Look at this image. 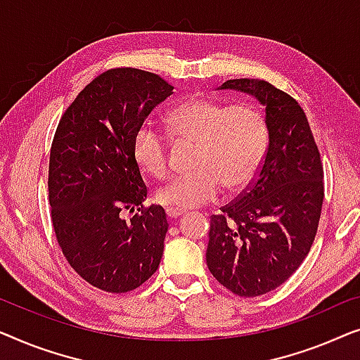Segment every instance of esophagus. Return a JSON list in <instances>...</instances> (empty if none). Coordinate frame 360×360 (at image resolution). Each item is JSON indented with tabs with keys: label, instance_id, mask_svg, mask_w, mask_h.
I'll list each match as a JSON object with an SVG mask.
<instances>
[{
	"label": "esophagus",
	"instance_id": "obj_1",
	"mask_svg": "<svg viewBox=\"0 0 360 360\" xmlns=\"http://www.w3.org/2000/svg\"><path fill=\"white\" fill-rule=\"evenodd\" d=\"M184 214V210L182 209H176V207H166V215L169 217V219H178Z\"/></svg>",
	"mask_w": 360,
	"mask_h": 360
}]
</instances>
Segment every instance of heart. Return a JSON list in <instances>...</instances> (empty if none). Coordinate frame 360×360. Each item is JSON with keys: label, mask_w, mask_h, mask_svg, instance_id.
<instances>
[{"label": "heart", "mask_w": 360, "mask_h": 360, "mask_svg": "<svg viewBox=\"0 0 360 360\" xmlns=\"http://www.w3.org/2000/svg\"><path fill=\"white\" fill-rule=\"evenodd\" d=\"M166 125L178 139L195 140L189 173L174 176L158 191V200L189 209L219 197L221 189L246 187L266 156L269 129L259 109L251 104L229 105L209 98H192L171 109ZM134 158L151 178L169 173L166 136L145 124L134 136Z\"/></svg>", "instance_id": "b5f03b06"}]
</instances>
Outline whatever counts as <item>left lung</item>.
<instances>
[{
	"label": "left lung",
	"mask_w": 360,
	"mask_h": 360,
	"mask_svg": "<svg viewBox=\"0 0 360 360\" xmlns=\"http://www.w3.org/2000/svg\"><path fill=\"white\" fill-rule=\"evenodd\" d=\"M220 89L255 96L266 108L269 145L255 181L212 215L207 267L240 297L282 285L315 241L325 186L320 151L300 104L264 79H229Z\"/></svg>",
	"instance_id": "left-lung-1"
}]
</instances>
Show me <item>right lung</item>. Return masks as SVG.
Segmentation results:
<instances>
[{
    "mask_svg": "<svg viewBox=\"0 0 360 360\" xmlns=\"http://www.w3.org/2000/svg\"><path fill=\"white\" fill-rule=\"evenodd\" d=\"M173 89L143 70H108L68 105L55 131L49 163L55 236L75 272L104 292L135 290L163 256L168 221L161 205L143 207L148 191L134 136ZM135 206L130 222L120 217Z\"/></svg>",
    "mask_w": 360,
    "mask_h": 360,
    "instance_id": "right-lung-1",
    "label": "right lung"
}]
</instances>
